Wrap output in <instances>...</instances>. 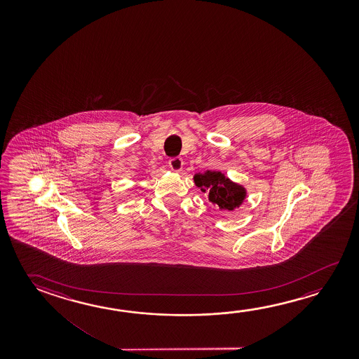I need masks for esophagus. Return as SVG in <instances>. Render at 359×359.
Here are the masks:
<instances>
[{
	"label": "esophagus",
	"instance_id": "34e87169",
	"mask_svg": "<svg viewBox=\"0 0 359 359\" xmlns=\"http://www.w3.org/2000/svg\"><path fill=\"white\" fill-rule=\"evenodd\" d=\"M169 166H170L171 170H174V171L182 170V158H179V156H177V158H171V159L169 160Z\"/></svg>",
	"mask_w": 359,
	"mask_h": 359
}]
</instances>
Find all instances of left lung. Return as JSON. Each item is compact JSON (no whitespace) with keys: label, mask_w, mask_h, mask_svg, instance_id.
<instances>
[{"label":"left lung","mask_w":359,"mask_h":359,"mask_svg":"<svg viewBox=\"0 0 359 359\" xmlns=\"http://www.w3.org/2000/svg\"><path fill=\"white\" fill-rule=\"evenodd\" d=\"M194 182L203 193L209 194V200L220 209L233 210L245 199V189L230 182L220 171H206L195 174Z\"/></svg>","instance_id":"obj_1"}]
</instances>
